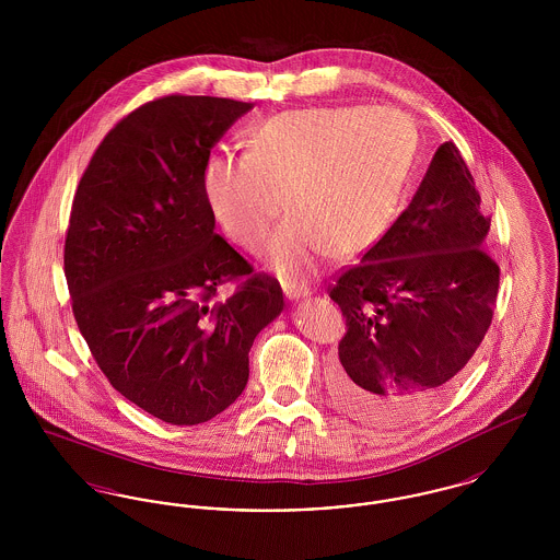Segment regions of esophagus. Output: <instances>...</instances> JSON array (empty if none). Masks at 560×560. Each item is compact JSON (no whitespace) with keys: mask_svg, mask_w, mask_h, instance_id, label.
I'll list each match as a JSON object with an SVG mask.
<instances>
[{"mask_svg":"<svg viewBox=\"0 0 560 560\" xmlns=\"http://www.w3.org/2000/svg\"><path fill=\"white\" fill-rule=\"evenodd\" d=\"M283 292L288 295V300H292V302H298V300H302V298H308L311 293L308 290H302V288H295V285H283Z\"/></svg>","mask_w":560,"mask_h":560,"instance_id":"34e87169","label":"esophagus"}]
</instances>
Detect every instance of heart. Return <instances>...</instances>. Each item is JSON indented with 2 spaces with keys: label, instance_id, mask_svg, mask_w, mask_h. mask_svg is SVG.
I'll return each mask as SVG.
<instances>
[{
  "label": "heart",
  "instance_id": "b5f03b06",
  "mask_svg": "<svg viewBox=\"0 0 560 560\" xmlns=\"http://www.w3.org/2000/svg\"><path fill=\"white\" fill-rule=\"evenodd\" d=\"M411 158L409 124L393 108H295L254 126L245 155L210 158L201 187L215 222L249 252L288 203L293 213L270 241V260L304 279L331 252L357 256L384 237Z\"/></svg>",
  "mask_w": 560,
  "mask_h": 560
}]
</instances>
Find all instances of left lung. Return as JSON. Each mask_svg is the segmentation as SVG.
I'll list each match as a JSON object with an SVG mask.
<instances>
[{
    "instance_id": "1",
    "label": "left lung",
    "mask_w": 560,
    "mask_h": 560,
    "mask_svg": "<svg viewBox=\"0 0 560 560\" xmlns=\"http://www.w3.org/2000/svg\"><path fill=\"white\" fill-rule=\"evenodd\" d=\"M489 226L472 174L443 142L405 212L329 292L348 327L329 393L352 418L399 427L455 386L498 298Z\"/></svg>"
}]
</instances>
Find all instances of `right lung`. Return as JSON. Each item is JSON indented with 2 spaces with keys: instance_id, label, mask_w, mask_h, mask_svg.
I'll list each match as a JSON object with an SVG mask.
<instances>
[{
  "instance_id": "1",
  "label": "right lung",
  "mask_w": 560,
  "mask_h": 560,
  "mask_svg": "<svg viewBox=\"0 0 560 560\" xmlns=\"http://www.w3.org/2000/svg\"><path fill=\"white\" fill-rule=\"evenodd\" d=\"M165 96L105 136L73 199L65 275L73 315L115 390L167 424L212 420L240 397L249 348L283 292L215 235L201 176L213 144L252 110ZM248 275L209 306L224 280Z\"/></svg>"
}]
</instances>
